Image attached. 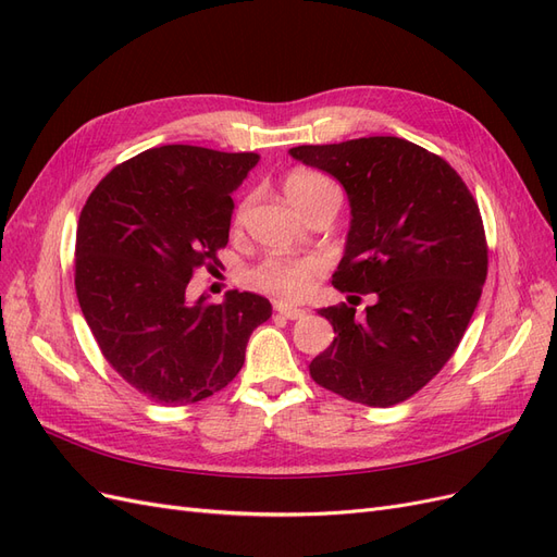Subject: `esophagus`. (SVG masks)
<instances>
[{
    "mask_svg": "<svg viewBox=\"0 0 557 557\" xmlns=\"http://www.w3.org/2000/svg\"><path fill=\"white\" fill-rule=\"evenodd\" d=\"M274 311H276L278 315H283V318H288V320H297V318L305 315V309H297V307H290V305H283V301H276V305H274Z\"/></svg>",
    "mask_w": 557,
    "mask_h": 557,
    "instance_id": "1",
    "label": "esophagus"
}]
</instances>
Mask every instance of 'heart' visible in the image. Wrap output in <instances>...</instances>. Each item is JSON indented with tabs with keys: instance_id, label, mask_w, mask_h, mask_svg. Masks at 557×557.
Segmentation results:
<instances>
[{
	"instance_id": "heart-1",
	"label": "heart",
	"mask_w": 557,
	"mask_h": 557,
	"mask_svg": "<svg viewBox=\"0 0 557 557\" xmlns=\"http://www.w3.org/2000/svg\"><path fill=\"white\" fill-rule=\"evenodd\" d=\"M285 195L301 211L311 199L332 190L334 183L318 172H293L283 183ZM246 205L237 211V221L244 215ZM323 262L318 258H267L246 274V281L256 290L274 295L281 299H299L309 290L311 281L320 274Z\"/></svg>"
}]
</instances>
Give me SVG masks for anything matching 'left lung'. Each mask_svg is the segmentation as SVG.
Segmentation results:
<instances>
[{"label":"left lung","mask_w":557,"mask_h":557,"mask_svg":"<svg viewBox=\"0 0 557 557\" xmlns=\"http://www.w3.org/2000/svg\"><path fill=\"white\" fill-rule=\"evenodd\" d=\"M290 156L348 197L332 285L376 295L364 315L346 305L318 311L334 342L311 360V376L350 401L393 407L440 374L476 311L487 274L479 205L446 160L407 139L297 146Z\"/></svg>","instance_id":"left-lung-1"}]
</instances>
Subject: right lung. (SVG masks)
<instances>
[{"label":"right lung","instance_id":"obj_1","mask_svg":"<svg viewBox=\"0 0 557 557\" xmlns=\"http://www.w3.org/2000/svg\"><path fill=\"white\" fill-rule=\"evenodd\" d=\"M256 153L150 148L102 178L78 218L76 295L109 364L164 407L211 397L239 374L269 299L232 290L188 299L230 239L232 193Z\"/></svg>","mask_w":557,"mask_h":557}]
</instances>
